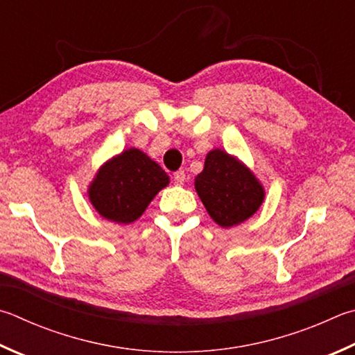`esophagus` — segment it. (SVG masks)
<instances>
[{"instance_id": "1", "label": "esophagus", "mask_w": 355, "mask_h": 355, "mask_svg": "<svg viewBox=\"0 0 355 355\" xmlns=\"http://www.w3.org/2000/svg\"><path fill=\"white\" fill-rule=\"evenodd\" d=\"M184 180H186V173H184V171H177V172H173V183L178 184V186H182V184L184 183Z\"/></svg>"}]
</instances>
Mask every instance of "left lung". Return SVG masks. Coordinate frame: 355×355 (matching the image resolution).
Returning <instances> with one entry per match:
<instances>
[{"label": "left lung", "mask_w": 355, "mask_h": 355, "mask_svg": "<svg viewBox=\"0 0 355 355\" xmlns=\"http://www.w3.org/2000/svg\"><path fill=\"white\" fill-rule=\"evenodd\" d=\"M194 186L209 217L222 228L248 220L266 198V189L254 172L222 149L208 152Z\"/></svg>", "instance_id": "obj_1"}]
</instances>
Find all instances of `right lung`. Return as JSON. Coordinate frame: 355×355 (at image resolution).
Masks as SVG:
<instances>
[{"instance_id":"right-lung-1","label":"right lung","mask_w":355,"mask_h":355,"mask_svg":"<svg viewBox=\"0 0 355 355\" xmlns=\"http://www.w3.org/2000/svg\"><path fill=\"white\" fill-rule=\"evenodd\" d=\"M169 182L157 161L130 147L99 167L88 186V200L105 220L128 225L143 216Z\"/></svg>"}]
</instances>
